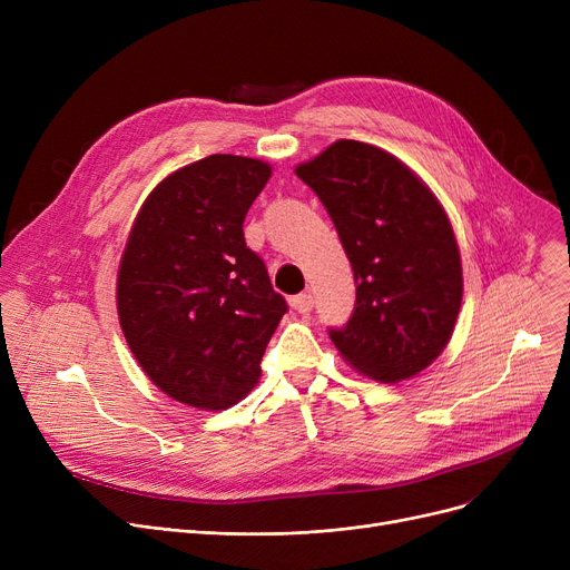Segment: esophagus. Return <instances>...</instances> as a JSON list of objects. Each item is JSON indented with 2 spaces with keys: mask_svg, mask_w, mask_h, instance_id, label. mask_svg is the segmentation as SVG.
<instances>
[{
  "mask_svg": "<svg viewBox=\"0 0 570 570\" xmlns=\"http://www.w3.org/2000/svg\"><path fill=\"white\" fill-rule=\"evenodd\" d=\"M291 305H293V309H297L301 314H307V312H312V307H314V295H312V293L295 295L293 301H291Z\"/></svg>",
  "mask_w": 570,
  "mask_h": 570,
  "instance_id": "34e87169",
  "label": "esophagus"
}]
</instances>
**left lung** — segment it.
Wrapping results in <instances>:
<instances>
[{
    "mask_svg": "<svg viewBox=\"0 0 570 570\" xmlns=\"http://www.w3.org/2000/svg\"><path fill=\"white\" fill-rule=\"evenodd\" d=\"M295 175L325 205L355 277V309L331 340L363 376L400 383L451 342L462 307V258L443 205L404 161L335 140Z\"/></svg>",
    "mask_w": 570,
    "mask_h": 570,
    "instance_id": "1",
    "label": "left lung"
}]
</instances>
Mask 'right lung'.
I'll use <instances>...</instances> for the list:
<instances>
[{
    "label": "right lung",
    "mask_w": 570,
    "mask_h": 570,
    "mask_svg": "<svg viewBox=\"0 0 570 570\" xmlns=\"http://www.w3.org/2000/svg\"><path fill=\"white\" fill-rule=\"evenodd\" d=\"M273 166L209 155L142 200L117 269V316L140 370L200 411L245 400L286 312L243 222Z\"/></svg>",
    "instance_id": "obj_1"
}]
</instances>
